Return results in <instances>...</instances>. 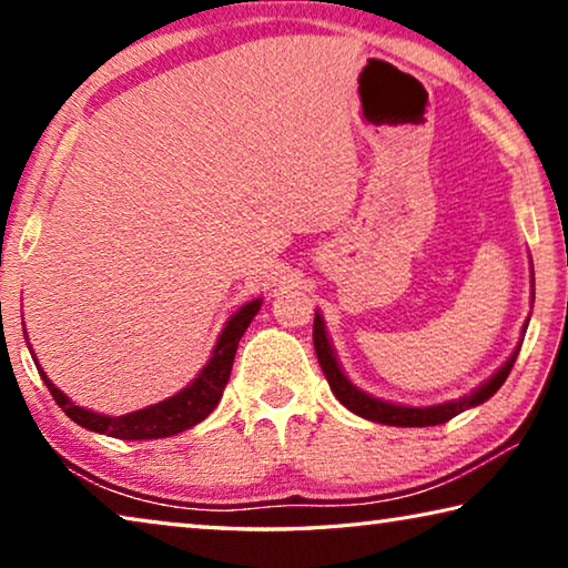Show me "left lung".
Segmentation results:
<instances>
[{
    "instance_id": "8db88e82",
    "label": "left lung",
    "mask_w": 568,
    "mask_h": 568,
    "mask_svg": "<svg viewBox=\"0 0 568 568\" xmlns=\"http://www.w3.org/2000/svg\"><path fill=\"white\" fill-rule=\"evenodd\" d=\"M524 333H526V325H524ZM521 343H524V338L518 341L516 351L511 353V358H508L486 383H480L476 390H470L468 396L458 398V400L436 403V406H400V403L373 398L365 390H361L358 386H353L348 376L341 371L338 358H335L333 345L328 341V335H325L323 318L315 313V321H313V345H315V353H318V363L325 373V378H328V383H331V390L335 393V398H338L345 408L353 410L355 416H361L365 420L386 423V426H403V428L438 426V423H446L454 416H458V413L480 406V403L491 398L494 393L504 386L508 373H511L516 355H518V351H521Z\"/></svg>"
}]
</instances>
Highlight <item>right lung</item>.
<instances>
[{"mask_svg": "<svg viewBox=\"0 0 568 568\" xmlns=\"http://www.w3.org/2000/svg\"><path fill=\"white\" fill-rule=\"evenodd\" d=\"M261 305H263L261 297H257V301H250L225 323V328L220 333V338L213 348V355H210L205 368L200 371V376L192 381L187 388H182L180 393H175V396L155 403V406L124 413V416H102V413L74 406V403L67 398L50 378H47V373L40 368L37 358H34V365L37 371H40L44 386L50 388L52 398L57 400V406H60L74 423H80L82 428L94 430V434L122 438V440L168 438V436L182 434V430H187L192 426H197L200 420H205L210 413L215 410L227 386L230 371H233L237 343L247 331L250 321L255 318L257 311H261Z\"/></svg>", "mask_w": 568, "mask_h": 568, "instance_id": "add662e5", "label": "right lung"}]
</instances>
